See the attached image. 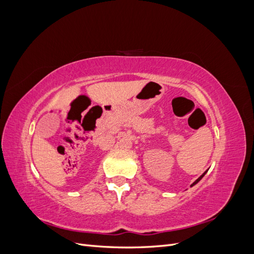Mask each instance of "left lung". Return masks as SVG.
<instances>
[{
    "label": "left lung",
    "instance_id": "8db88e82",
    "mask_svg": "<svg viewBox=\"0 0 254 254\" xmlns=\"http://www.w3.org/2000/svg\"><path fill=\"white\" fill-rule=\"evenodd\" d=\"M207 171H209V170H207ZM207 171H205V172H204V173H203V174H202V175H201L200 177H199V178H198V179H197L196 181H194L193 183H191V184H190V188H191V187H194V186H195V184H197V183H198L199 181H200V180H201V179L203 178V176H204V175H205V174L207 173Z\"/></svg>",
    "mask_w": 254,
    "mask_h": 254
}]
</instances>
